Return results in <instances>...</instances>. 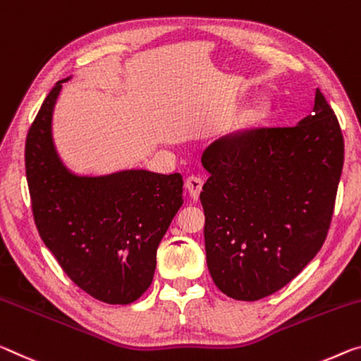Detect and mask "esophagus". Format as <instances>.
I'll return each mask as SVG.
<instances>
[{
	"label": "esophagus",
	"mask_w": 361,
	"mask_h": 361,
	"mask_svg": "<svg viewBox=\"0 0 361 361\" xmlns=\"http://www.w3.org/2000/svg\"><path fill=\"white\" fill-rule=\"evenodd\" d=\"M202 185H204V181H202L201 176H197V175H191V176H188V178H186L185 186H186L188 192H190V196L194 199V201H196V199L199 197V194H201Z\"/></svg>",
	"instance_id": "34e87169"
}]
</instances>
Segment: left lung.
<instances>
[{
    "label": "left lung",
    "instance_id": "obj_1",
    "mask_svg": "<svg viewBox=\"0 0 361 361\" xmlns=\"http://www.w3.org/2000/svg\"><path fill=\"white\" fill-rule=\"evenodd\" d=\"M205 255L223 294L254 302L276 293L318 254L344 165L334 111L317 90L295 127L236 131L204 151Z\"/></svg>",
    "mask_w": 361,
    "mask_h": 361
}]
</instances>
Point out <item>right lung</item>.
I'll use <instances>...</instances> for the list:
<instances>
[{
    "label": "right lung",
    "instance_id": "obj_1",
    "mask_svg": "<svg viewBox=\"0 0 361 361\" xmlns=\"http://www.w3.org/2000/svg\"><path fill=\"white\" fill-rule=\"evenodd\" d=\"M71 78V77H68ZM49 91L25 140V173L43 243L80 289L106 304L127 305L146 293L159 243L183 205V176L122 170L72 173L57 156Z\"/></svg>",
    "mask_w": 361,
    "mask_h": 361
}]
</instances>
